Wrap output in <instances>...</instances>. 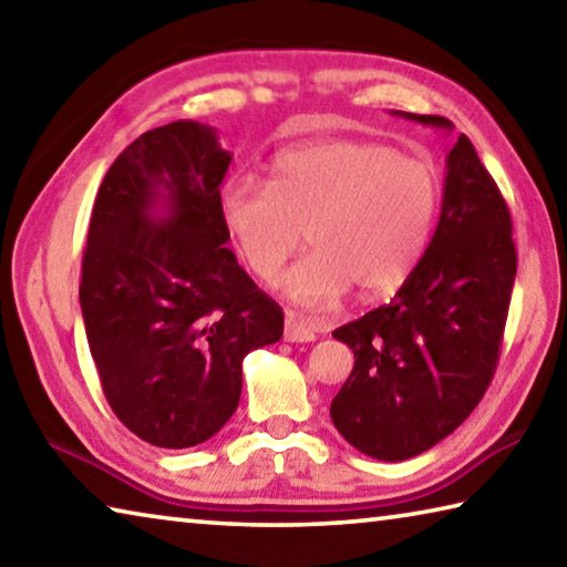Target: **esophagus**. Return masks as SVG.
Segmentation results:
<instances>
[{"mask_svg":"<svg viewBox=\"0 0 567 567\" xmlns=\"http://www.w3.org/2000/svg\"><path fill=\"white\" fill-rule=\"evenodd\" d=\"M285 340L287 342H312L315 330L305 320L297 318L295 312H287L285 318Z\"/></svg>","mask_w":567,"mask_h":567,"instance_id":"esophagus-1","label":"esophagus"}]
</instances>
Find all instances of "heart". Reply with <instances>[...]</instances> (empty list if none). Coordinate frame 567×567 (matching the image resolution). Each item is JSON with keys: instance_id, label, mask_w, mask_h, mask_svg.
<instances>
[{"instance_id": "1", "label": "heart", "mask_w": 567, "mask_h": 567, "mask_svg": "<svg viewBox=\"0 0 567 567\" xmlns=\"http://www.w3.org/2000/svg\"><path fill=\"white\" fill-rule=\"evenodd\" d=\"M440 207L437 169L378 142L334 140L285 152L270 185L235 179L223 217L245 265L275 282L302 245L315 249L282 280L307 310H324L358 287L360 297L395 292L430 243Z\"/></svg>"}]
</instances>
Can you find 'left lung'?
I'll return each mask as SVG.
<instances>
[{
	"label": "left lung",
	"mask_w": 567,
	"mask_h": 567,
	"mask_svg": "<svg viewBox=\"0 0 567 567\" xmlns=\"http://www.w3.org/2000/svg\"><path fill=\"white\" fill-rule=\"evenodd\" d=\"M392 114L453 130L437 114ZM515 270L511 213L473 142L460 134L422 260L390 305L332 332L354 352L330 405L338 433L360 453L398 463L463 425L495 375Z\"/></svg>",
	"instance_id": "8db88e82"
}]
</instances>
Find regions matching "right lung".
<instances>
[{"instance_id": "1", "label": "right lung", "mask_w": 567, "mask_h": 567, "mask_svg": "<svg viewBox=\"0 0 567 567\" xmlns=\"http://www.w3.org/2000/svg\"><path fill=\"white\" fill-rule=\"evenodd\" d=\"M233 155L207 124L150 130L94 199L80 305L104 398L150 445L205 443L237 410L247 352L285 315L225 243L219 185Z\"/></svg>"}]
</instances>
